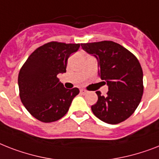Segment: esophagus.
I'll list each match as a JSON object with an SVG mask.
<instances>
[{
    "label": "esophagus",
    "instance_id": "esophagus-1",
    "mask_svg": "<svg viewBox=\"0 0 159 159\" xmlns=\"http://www.w3.org/2000/svg\"><path fill=\"white\" fill-rule=\"evenodd\" d=\"M80 92H81V94H82V95H86V93H87V91L82 89V90H80Z\"/></svg>",
    "mask_w": 159,
    "mask_h": 159
}]
</instances>
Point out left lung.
Masks as SVG:
<instances>
[{"instance_id":"1","label":"left lung","mask_w":159,"mask_h":159,"mask_svg":"<svg viewBox=\"0 0 159 159\" xmlns=\"http://www.w3.org/2000/svg\"><path fill=\"white\" fill-rule=\"evenodd\" d=\"M81 46L97 59L99 75L109 86L105 97L96 91L98 100L91 106L93 113L109 124L123 122L135 112L142 98L143 71L140 62L128 50L111 41Z\"/></svg>"}]
</instances>
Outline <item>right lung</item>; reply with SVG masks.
I'll return each mask as SVG.
<instances>
[{
	"mask_svg": "<svg viewBox=\"0 0 159 159\" xmlns=\"http://www.w3.org/2000/svg\"><path fill=\"white\" fill-rule=\"evenodd\" d=\"M80 44L51 42L35 50L19 71V96L26 109L35 118L52 122L67 113L79 89L69 90L57 75L66 73L67 61Z\"/></svg>",
	"mask_w": 159,
	"mask_h": 159,
	"instance_id": "right-lung-1",
	"label": "right lung"
}]
</instances>
